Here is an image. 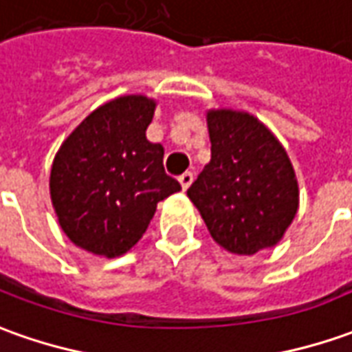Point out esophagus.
Segmentation results:
<instances>
[{
    "instance_id": "obj_1",
    "label": "esophagus",
    "mask_w": 352,
    "mask_h": 352,
    "mask_svg": "<svg viewBox=\"0 0 352 352\" xmlns=\"http://www.w3.org/2000/svg\"><path fill=\"white\" fill-rule=\"evenodd\" d=\"M192 179H195V177H192V173H190V171H185L183 175L179 177V183H181V186H183V190H186V188L190 186Z\"/></svg>"
}]
</instances>
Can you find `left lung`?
<instances>
[{"instance_id":"obj_1","label":"left lung","mask_w":352,"mask_h":352,"mask_svg":"<svg viewBox=\"0 0 352 352\" xmlns=\"http://www.w3.org/2000/svg\"><path fill=\"white\" fill-rule=\"evenodd\" d=\"M212 160L186 195L214 241L235 254L274 246L298 208V186L285 148L256 117L208 111Z\"/></svg>"}]
</instances>
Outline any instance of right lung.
<instances>
[{"instance_id": "1", "label": "right lung", "mask_w": 352, "mask_h": 352, "mask_svg": "<svg viewBox=\"0 0 352 352\" xmlns=\"http://www.w3.org/2000/svg\"><path fill=\"white\" fill-rule=\"evenodd\" d=\"M154 109L146 96L107 102L57 152L52 202L65 235L88 252L125 254L144 235L157 202L181 190L164 169V146L146 138Z\"/></svg>"}]
</instances>
